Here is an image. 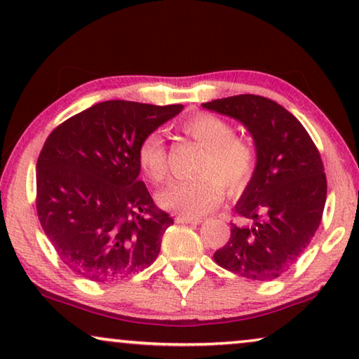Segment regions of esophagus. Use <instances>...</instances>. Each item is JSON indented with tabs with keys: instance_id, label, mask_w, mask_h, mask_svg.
Listing matches in <instances>:
<instances>
[{
	"instance_id": "esophagus-1",
	"label": "esophagus",
	"mask_w": 359,
	"mask_h": 359,
	"mask_svg": "<svg viewBox=\"0 0 359 359\" xmlns=\"http://www.w3.org/2000/svg\"><path fill=\"white\" fill-rule=\"evenodd\" d=\"M175 220L178 224H196V225L203 222V219H201V217H189V215H181V214L176 215Z\"/></svg>"
}]
</instances>
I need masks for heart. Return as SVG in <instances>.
<instances>
[{
  "instance_id": "b5f03b06",
  "label": "heart",
  "mask_w": 359,
  "mask_h": 359,
  "mask_svg": "<svg viewBox=\"0 0 359 359\" xmlns=\"http://www.w3.org/2000/svg\"><path fill=\"white\" fill-rule=\"evenodd\" d=\"M181 132L204 147L193 178L178 181L158 196L165 209L184 215H203L217 208L224 188L230 196L242 194L258 171V150L252 142L235 135V127L210 112H196L180 124ZM139 166L154 184L170 178V158L160 134L147 135L137 151Z\"/></svg>"
}]
</instances>
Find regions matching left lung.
<instances>
[{
    "instance_id": "8db88e82",
    "label": "left lung",
    "mask_w": 359,
    "mask_h": 359,
    "mask_svg": "<svg viewBox=\"0 0 359 359\" xmlns=\"http://www.w3.org/2000/svg\"><path fill=\"white\" fill-rule=\"evenodd\" d=\"M203 106L242 122L259 158L235 205L247 224H230L229 242L214 262L242 278L271 281L297 262L320 225L327 199L320 154L301 122L268 97L238 95Z\"/></svg>"
}]
</instances>
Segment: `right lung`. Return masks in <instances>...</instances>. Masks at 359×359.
Returning a JSON list of instances; mask_svg holds the SVG:
<instances>
[{
  "mask_svg": "<svg viewBox=\"0 0 359 359\" xmlns=\"http://www.w3.org/2000/svg\"><path fill=\"white\" fill-rule=\"evenodd\" d=\"M181 104L104 101L50 132L37 158L41 225L68 268L114 283L149 268L173 219L154 203L137 151Z\"/></svg>",
  "mask_w": 359,
  "mask_h": 359,
  "instance_id": "add662e5",
  "label": "right lung"
}]
</instances>
